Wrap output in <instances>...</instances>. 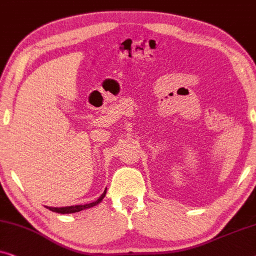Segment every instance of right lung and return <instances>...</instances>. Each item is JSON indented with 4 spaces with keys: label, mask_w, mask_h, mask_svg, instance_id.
Masks as SVG:
<instances>
[{
    "label": "right lung",
    "mask_w": 256,
    "mask_h": 256,
    "mask_svg": "<svg viewBox=\"0 0 256 256\" xmlns=\"http://www.w3.org/2000/svg\"><path fill=\"white\" fill-rule=\"evenodd\" d=\"M106 189L104 190V192L100 195L97 200L92 202V203H89V204H84V205H72V206H64V208H51V206H46L48 208V210H51L53 212H56V214H75V212H78V211H82V210H86V208H92L97 205L98 203L102 202V200L104 198V196H106Z\"/></svg>",
    "instance_id": "obj_1"
}]
</instances>
